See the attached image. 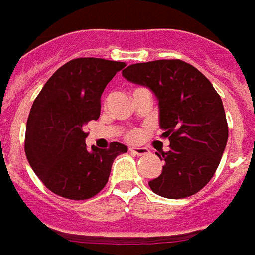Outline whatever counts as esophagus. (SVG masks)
I'll return each mask as SVG.
<instances>
[{"label": "esophagus", "instance_id": "esophagus-1", "mask_svg": "<svg viewBox=\"0 0 255 255\" xmlns=\"http://www.w3.org/2000/svg\"><path fill=\"white\" fill-rule=\"evenodd\" d=\"M130 152L135 156H145L149 153V149H148V148H137V146H131V148H130Z\"/></svg>", "mask_w": 255, "mask_h": 255}]
</instances>
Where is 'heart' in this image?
I'll list each match as a JSON object with an SVG mask.
<instances>
[{
  "instance_id": "b5f03b06",
  "label": "heart",
  "mask_w": 255,
  "mask_h": 255,
  "mask_svg": "<svg viewBox=\"0 0 255 255\" xmlns=\"http://www.w3.org/2000/svg\"><path fill=\"white\" fill-rule=\"evenodd\" d=\"M141 133L138 130H131L130 133H128V140L129 141H137L140 140Z\"/></svg>"
}]
</instances>
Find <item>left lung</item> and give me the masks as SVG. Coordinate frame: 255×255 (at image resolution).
I'll return each instance as SVG.
<instances>
[{
  "instance_id": "8db88e82",
  "label": "left lung",
  "mask_w": 255,
  "mask_h": 255,
  "mask_svg": "<svg viewBox=\"0 0 255 255\" xmlns=\"http://www.w3.org/2000/svg\"><path fill=\"white\" fill-rule=\"evenodd\" d=\"M122 76L156 95L163 137L170 140V149L157 153L164 166L149 187L171 200L196 194L215 175L228 140L216 89L198 69L181 59L130 65Z\"/></svg>"
}]
</instances>
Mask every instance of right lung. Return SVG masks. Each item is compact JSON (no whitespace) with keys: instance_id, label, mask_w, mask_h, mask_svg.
<instances>
[{"instance_id":"1","label":"right lung","mask_w":255,"mask_h":255,"mask_svg":"<svg viewBox=\"0 0 255 255\" xmlns=\"http://www.w3.org/2000/svg\"><path fill=\"white\" fill-rule=\"evenodd\" d=\"M125 62L103 58L69 61L47 80L33 102L25 130V155L33 172L55 194L88 200L109 181L113 161L128 146L85 144V125L100 115V96Z\"/></svg>"}]
</instances>
